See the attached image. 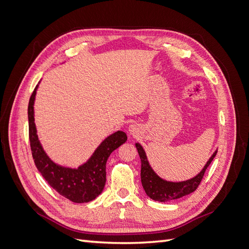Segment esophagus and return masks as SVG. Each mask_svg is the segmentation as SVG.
<instances>
[{
	"instance_id": "esophagus-1",
	"label": "esophagus",
	"mask_w": 249,
	"mask_h": 249,
	"mask_svg": "<svg viewBox=\"0 0 249 249\" xmlns=\"http://www.w3.org/2000/svg\"><path fill=\"white\" fill-rule=\"evenodd\" d=\"M139 130H140V127L137 124H133L129 126V132L131 135H136L139 132Z\"/></svg>"
}]
</instances>
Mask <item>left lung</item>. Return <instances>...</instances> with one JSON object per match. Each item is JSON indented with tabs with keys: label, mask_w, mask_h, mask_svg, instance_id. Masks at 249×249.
<instances>
[{
	"label": "left lung",
	"mask_w": 249,
	"mask_h": 249,
	"mask_svg": "<svg viewBox=\"0 0 249 249\" xmlns=\"http://www.w3.org/2000/svg\"><path fill=\"white\" fill-rule=\"evenodd\" d=\"M135 145H136L141 160L140 176L143 189H144L148 197L161 202L180 198L196 190L203 178V175H205L206 169L209 167V165L213 161L217 154V150H215V153L211 156L205 167L202 168L197 176L190 179L183 180V182H168V180L161 178L154 171L148 163L146 154L141 144L136 143Z\"/></svg>",
	"instance_id": "left-lung-1"
}]
</instances>
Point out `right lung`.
Wrapping results in <instances>:
<instances>
[{
	"mask_svg": "<svg viewBox=\"0 0 249 249\" xmlns=\"http://www.w3.org/2000/svg\"><path fill=\"white\" fill-rule=\"evenodd\" d=\"M38 85L30 97L28 106L29 138L37 169L49 185L72 202L83 203L96 198L106 184V163L109 156L126 141V134L117 131L105 139L88 161L78 168L56 164L43 150L34 123V102Z\"/></svg>",
	"mask_w": 249,
	"mask_h": 249,
	"instance_id": "add662e5",
	"label": "right lung"
}]
</instances>
